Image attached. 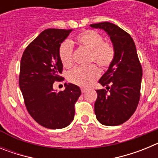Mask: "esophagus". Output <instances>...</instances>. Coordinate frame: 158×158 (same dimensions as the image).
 I'll return each instance as SVG.
<instances>
[{
    "label": "esophagus",
    "instance_id": "obj_1",
    "mask_svg": "<svg viewBox=\"0 0 158 158\" xmlns=\"http://www.w3.org/2000/svg\"><path fill=\"white\" fill-rule=\"evenodd\" d=\"M81 93H85V92H87V89H83V88H81Z\"/></svg>",
    "mask_w": 158,
    "mask_h": 158
}]
</instances>
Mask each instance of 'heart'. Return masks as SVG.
Listing matches in <instances>:
<instances>
[{
    "label": "heart",
    "instance_id": "heart-1",
    "mask_svg": "<svg viewBox=\"0 0 158 158\" xmlns=\"http://www.w3.org/2000/svg\"><path fill=\"white\" fill-rule=\"evenodd\" d=\"M77 43L89 51V62L96 63L102 69H107L115 59V50L114 46L108 42H104L100 33L93 30L81 32L75 38ZM58 54L62 65L69 68L73 63V51L69 41H65L60 45ZM100 76V70L93 64L87 67H77L68 74L70 83L82 88L91 86Z\"/></svg>",
    "mask_w": 158,
    "mask_h": 158
}]
</instances>
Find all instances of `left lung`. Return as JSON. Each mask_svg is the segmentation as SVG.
<instances>
[{"instance_id": "1", "label": "left lung", "mask_w": 158, "mask_h": 158, "mask_svg": "<svg viewBox=\"0 0 158 158\" xmlns=\"http://www.w3.org/2000/svg\"><path fill=\"white\" fill-rule=\"evenodd\" d=\"M110 35L115 59L99 81L105 89L96 90L94 110L97 120L106 126H118L128 120L139 104L142 69L135 42L127 32L109 22L93 23Z\"/></svg>"}]
</instances>
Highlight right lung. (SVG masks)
Instances as JSON below:
<instances>
[{
	"label": "right lung",
	"instance_id": "1",
	"mask_svg": "<svg viewBox=\"0 0 158 158\" xmlns=\"http://www.w3.org/2000/svg\"><path fill=\"white\" fill-rule=\"evenodd\" d=\"M72 29L49 28L42 31L26 47L20 61L19 85L28 113L41 126L61 129L69 126L75 115L81 89L73 84L54 91L53 84L62 81L58 50Z\"/></svg>",
	"mask_w": 158,
	"mask_h": 158
}]
</instances>
